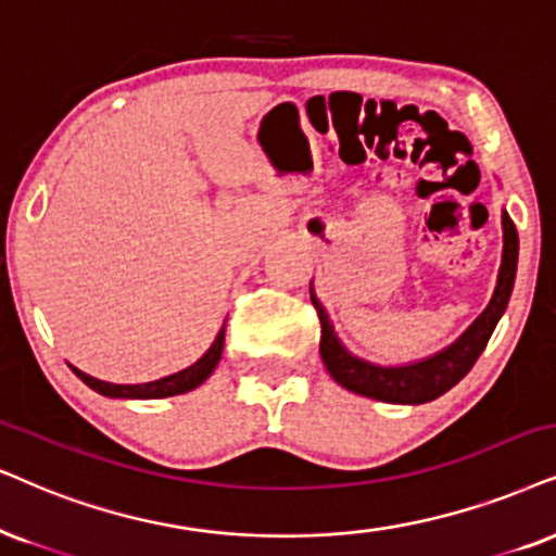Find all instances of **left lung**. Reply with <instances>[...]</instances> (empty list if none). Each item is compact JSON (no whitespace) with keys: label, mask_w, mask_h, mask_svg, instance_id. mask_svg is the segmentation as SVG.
Instances as JSON below:
<instances>
[{"label":"left lung","mask_w":556,"mask_h":556,"mask_svg":"<svg viewBox=\"0 0 556 556\" xmlns=\"http://www.w3.org/2000/svg\"><path fill=\"white\" fill-rule=\"evenodd\" d=\"M518 269V233L513 226L510 215L503 210V262L501 271H497V285L490 305L484 307L472 326L459 336L446 349L435 351V354L426 356V359L407 362V364H375L362 359V356L351 354L343 346L339 336H336L333 323H330L326 307L320 305L318 294L313 290L311 282V298L315 311L320 318V356L326 364L328 375L356 395L382 400V403L395 405H420L431 403V400L441 397L475 367L480 354L488 346L490 336L503 318L505 307H508L513 282H516Z\"/></svg>","instance_id":"8db88e82"}]
</instances>
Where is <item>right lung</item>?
Returning a JSON list of instances; mask_svg holds the SVG:
<instances>
[{"mask_svg": "<svg viewBox=\"0 0 556 556\" xmlns=\"http://www.w3.org/2000/svg\"><path fill=\"white\" fill-rule=\"evenodd\" d=\"M223 341H226V323L223 328L217 330L213 346H210L205 354L197 359L192 367L174 371V375L153 379V382H143V384H115V382H104V379H97L87 375V371L76 369L74 364H68L76 377L81 379L87 388H91L94 392H100L104 397H115V400H159V397H174V395H185V392L200 388L205 379L213 375L217 362L223 356Z\"/></svg>", "mask_w": 556, "mask_h": 556, "instance_id": "add662e5", "label": "right lung"}]
</instances>
